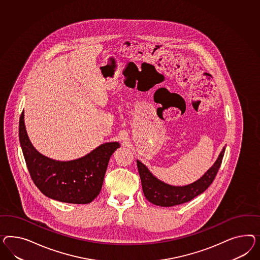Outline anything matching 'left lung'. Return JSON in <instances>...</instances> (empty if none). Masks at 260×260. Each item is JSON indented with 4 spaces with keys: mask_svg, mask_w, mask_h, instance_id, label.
I'll list each match as a JSON object with an SVG mask.
<instances>
[{
    "mask_svg": "<svg viewBox=\"0 0 260 260\" xmlns=\"http://www.w3.org/2000/svg\"><path fill=\"white\" fill-rule=\"evenodd\" d=\"M224 151L225 147L218 155L217 161H215V164L204 175L197 180L196 182L184 186H174L161 182L152 175V173L144 164L137 160V168L140 175L144 195L151 204L162 207H170L189 202L195 197L204 192L213 183L220 168Z\"/></svg>",
    "mask_w": 260,
    "mask_h": 260,
    "instance_id": "left-lung-1",
    "label": "left lung"
}]
</instances>
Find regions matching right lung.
<instances>
[{
  "label": "right lung",
  "instance_id": "1",
  "mask_svg": "<svg viewBox=\"0 0 260 260\" xmlns=\"http://www.w3.org/2000/svg\"><path fill=\"white\" fill-rule=\"evenodd\" d=\"M19 137L31 179L43 195L67 204H90L99 196L109 160L118 142L105 143L89 154L73 161H56L41 154L29 140L24 112L19 123Z\"/></svg>",
  "mask_w": 260,
  "mask_h": 260
}]
</instances>
